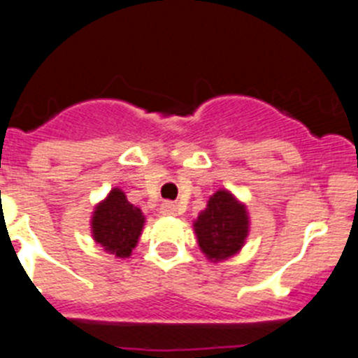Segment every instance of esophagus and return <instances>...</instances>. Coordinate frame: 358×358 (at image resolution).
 Instances as JSON below:
<instances>
[{"label":"esophagus","mask_w":358,"mask_h":358,"mask_svg":"<svg viewBox=\"0 0 358 358\" xmlns=\"http://www.w3.org/2000/svg\"><path fill=\"white\" fill-rule=\"evenodd\" d=\"M161 213L166 215V217H172V215L177 213V204L176 202H170V201H164L163 204H161Z\"/></svg>","instance_id":"esophagus-1"}]
</instances>
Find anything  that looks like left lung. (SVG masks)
<instances>
[{"label": "left lung", "instance_id": "left-lung-1", "mask_svg": "<svg viewBox=\"0 0 358 358\" xmlns=\"http://www.w3.org/2000/svg\"><path fill=\"white\" fill-rule=\"evenodd\" d=\"M199 248L208 260L222 262L242 249L249 233V218L245 206L229 192L218 189L208 201L194 224Z\"/></svg>", "mask_w": 358, "mask_h": 358}]
</instances>
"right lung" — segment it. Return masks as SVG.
Returning a JSON list of instances; mask_svg holds the SVG:
<instances>
[{"label": "right lung", "instance_id": "add662e5", "mask_svg": "<svg viewBox=\"0 0 358 358\" xmlns=\"http://www.w3.org/2000/svg\"><path fill=\"white\" fill-rule=\"evenodd\" d=\"M145 217L140 208L127 201L120 188L110 189L106 201L94 208L91 229L94 242L107 252L127 258L136 248L143 229Z\"/></svg>", "mask_w": 358, "mask_h": 358}]
</instances>
